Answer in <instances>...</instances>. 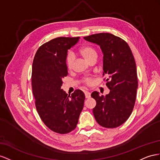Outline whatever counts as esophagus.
<instances>
[{"label": "esophagus", "instance_id": "obj_1", "mask_svg": "<svg viewBox=\"0 0 160 160\" xmlns=\"http://www.w3.org/2000/svg\"><path fill=\"white\" fill-rule=\"evenodd\" d=\"M84 94H85V97L86 98H89L90 97V93L89 92H87V91H85Z\"/></svg>", "mask_w": 160, "mask_h": 160}]
</instances>
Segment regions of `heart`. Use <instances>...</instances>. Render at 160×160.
I'll list each match as a JSON object with an SVG mask.
<instances>
[{
  "instance_id": "obj_1",
  "label": "heart",
  "mask_w": 160,
  "mask_h": 160,
  "mask_svg": "<svg viewBox=\"0 0 160 160\" xmlns=\"http://www.w3.org/2000/svg\"><path fill=\"white\" fill-rule=\"evenodd\" d=\"M79 53L81 56H83L85 60L89 63L91 61L96 60L97 58V49H96V48L93 45H91L89 44L85 45L84 46L81 47L79 49ZM74 60L73 55L72 53H68L66 59V66L68 70H72L73 69V67H74ZM83 81L86 84L90 85L92 84V78H86Z\"/></svg>"
}]
</instances>
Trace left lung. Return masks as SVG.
<instances>
[{"instance_id":"obj_1","label":"left lung","mask_w":160,"mask_h":160,"mask_svg":"<svg viewBox=\"0 0 160 160\" xmlns=\"http://www.w3.org/2000/svg\"><path fill=\"white\" fill-rule=\"evenodd\" d=\"M99 45L103 52V76L110 92L91 94L97 104L92 109L96 121L105 128H115L130 117L135 103L138 74L134 56L128 43L119 37L100 33L84 38Z\"/></svg>"}]
</instances>
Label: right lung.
<instances>
[{"instance_id":"obj_1","label":"right lung","mask_w":160,"mask_h":160,"mask_svg":"<svg viewBox=\"0 0 160 160\" xmlns=\"http://www.w3.org/2000/svg\"><path fill=\"white\" fill-rule=\"evenodd\" d=\"M80 37H60L43 43L36 52L32 66L31 84L37 111L48 128L66 134L75 129L84 107L85 96L76 90L71 96L61 89L68 76V50Z\"/></svg>"}]
</instances>
